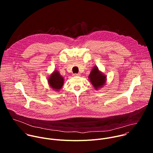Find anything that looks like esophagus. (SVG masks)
I'll list each match as a JSON object with an SVG mask.
<instances>
[{
	"label": "esophagus",
	"instance_id": "obj_1",
	"mask_svg": "<svg viewBox=\"0 0 153 153\" xmlns=\"http://www.w3.org/2000/svg\"><path fill=\"white\" fill-rule=\"evenodd\" d=\"M80 74H73V76L74 77H77V76H80Z\"/></svg>",
	"mask_w": 153,
	"mask_h": 153
}]
</instances>
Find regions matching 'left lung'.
<instances>
[{"label":"left lung","mask_w":153,"mask_h":153,"mask_svg":"<svg viewBox=\"0 0 153 153\" xmlns=\"http://www.w3.org/2000/svg\"><path fill=\"white\" fill-rule=\"evenodd\" d=\"M88 79L96 90L102 88L106 83V76L96 66H94L91 70Z\"/></svg>","instance_id":"obj_1"}]
</instances>
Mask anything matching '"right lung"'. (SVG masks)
<instances>
[{
  "instance_id": "add662e5",
  "label": "right lung",
  "mask_w": 153,
  "mask_h": 153,
  "mask_svg": "<svg viewBox=\"0 0 153 153\" xmlns=\"http://www.w3.org/2000/svg\"><path fill=\"white\" fill-rule=\"evenodd\" d=\"M48 82L53 90L59 91L63 85L64 78L57 70H54L48 77Z\"/></svg>"
}]
</instances>
